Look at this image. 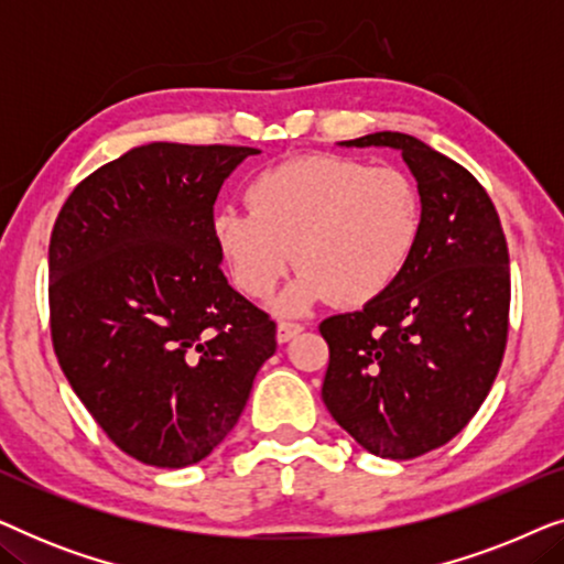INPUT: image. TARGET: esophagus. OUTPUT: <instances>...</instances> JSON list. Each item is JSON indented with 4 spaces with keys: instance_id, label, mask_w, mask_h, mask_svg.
Returning <instances> with one entry per match:
<instances>
[{
    "instance_id": "obj_1",
    "label": "esophagus",
    "mask_w": 564,
    "mask_h": 564,
    "mask_svg": "<svg viewBox=\"0 0 564 564\" xmlns=\"http://www.w3.org/2000/svg\"><path fill=\"white\" fill-rule=\"evenodd\" d=\"M300 330H303V326L300 323H292V321H280L276 323V341L280 344H288L290 338H295Z\"/></svg>"
}]
</instances>
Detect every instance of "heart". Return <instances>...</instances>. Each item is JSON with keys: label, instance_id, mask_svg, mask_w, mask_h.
<instances>
[{"label": "heart", "instance_id": "b5f03b06", "mask_svg": "<svg viewBox=\"0 0 564 564\" xmlns=\"http://www.w3.org/2000/svg\"><path fill=\"white\" fill-rule=\"evenodd\" d=\"M246 203L249 210H215L213 238L234 282L257 300L272 295L297 261V276L276 300L288 315L330 295L341 305L372 303L400 280L421 236L415 184L400 169L346 156L269 166L249 182Z\"/></svg>", "mask_w": 564, "mask_h": 564}]
</instances>
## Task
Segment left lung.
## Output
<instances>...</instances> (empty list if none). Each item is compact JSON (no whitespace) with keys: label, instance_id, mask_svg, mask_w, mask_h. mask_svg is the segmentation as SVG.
<instances>
[{"label":"left lung","instance_id":"8db88e82","mask_svg":"<svg viewBox=\"0 0 564 564\" xmlns=\"http://www.w3.org/2000/svg\"><path fill=\"white\" fill-rule=\"evenodd\" d=\"M346 149H390L411 169L421 236L405 272L361 311L321 323L323 403L369 454L413 459L467 426L506 351L511 272L480 182L419 138L369 133Z\"/></svg>","mask_w":564,"mask_h":564}]
</instances>
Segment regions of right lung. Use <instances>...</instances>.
<instances>
[{"mask_svg":"<svg viewBox=\"0 0 564 564\" xmlns=\"http://www.w3.org/2000/svg\"><path fill=\"white\" fill-rule=\"evenodd\" d=\"M246 145L145 143L61 207L51 334L68 384L143 465L205 459L241 419L276 326L230 288L213 205Z\"/></svg>","mask_w":564,"mask_h":564,"instance_id":"1","label":"right lung"}]
</instances>
